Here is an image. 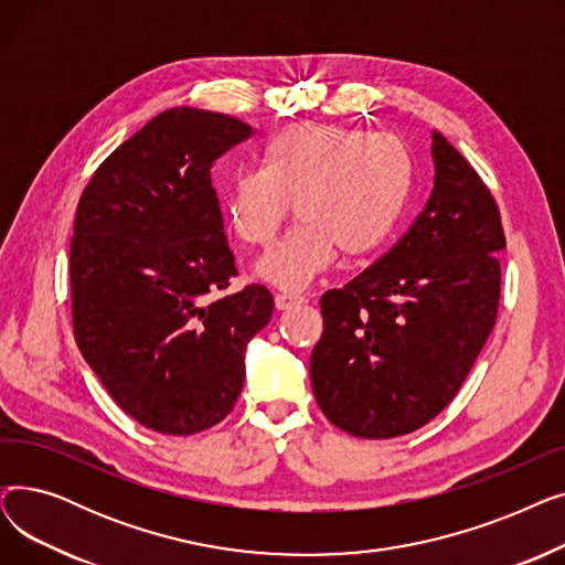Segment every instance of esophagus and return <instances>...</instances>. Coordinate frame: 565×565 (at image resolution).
<instances>
[{"label": "esophagus", "instance_id": "obj_1", "mask_svg": "<svg viewBox=\"0 0 565 565\" xmlns=\"http://www.w3.org/2000/svg\"><path fill=\"white\" fill-rule=\"evenodd\" d=\"M302 302H307L302 295H290V292H277L275 295V307L279 311H286V309H290L295 305H302Z\"/></svg>", "mask_w": 565, "mask_h": 565}]
</instances>
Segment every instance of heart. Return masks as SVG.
I'll return each mask as SVG.
<instances>
[{
	"mask_svg": "<svg viewBox=\"0 0 565 565\" xmlns=\"http://www.w3.org/2000/svg\"><path fill=\"white\" fill-rule=\"evenodd\" d=\"M412 183L414 162L398 137L305 121L270 137L260 169L233 175L222 211L243 243L267 247L292 203L300 222L256 263L254 275L302 290L328 270L337 247L360 256L387 241Z\"/></svg>",
	"mask_w": 565,
	"mask_h": 565,
	"instance_id": "1",
	"label": "heart"
}]
</instances>
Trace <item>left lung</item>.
Instances as JSON below:
<instances>
[{
  "mask_svg": "<svg viewBox=\"0 0 565 565\" xmlns=\"http://www.w3.org/2000/svg\"><path fill=\"white\" fill-rule=\"evenodd\" d=\"M433 192L401 241L320 300L313 396L337 428L390 439L447 407L497 318L507 249L479 173L433 130Z\"/></svg>",
  "mask_w": 565,
  "mask_h": 565,
  "instance_id": "obj_1",
  "label": "left lung"
}]
</instances>
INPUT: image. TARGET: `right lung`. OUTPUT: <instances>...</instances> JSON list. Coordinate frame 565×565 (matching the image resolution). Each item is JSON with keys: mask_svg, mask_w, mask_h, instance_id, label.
Returning <instances> with one entry per match:
<instances>
[{"mask_svg": "<svg viewBox=\"0 0 565 565\" xmlns=\"http://www.w3.org/2000/svg\"><path fill=\"white\" fill-rule=\"evenodd\" d=\"M254 130L217 111L173 107L96 169L71 243L75 341L107 394L164 435L220 424L245 382V350L273 295L237 275L211 167Z\"/></svg>", "mask_w": 565, "mask_h": 565, "instance_id": "add662e5", "label": "right lung"}]
</instances>
